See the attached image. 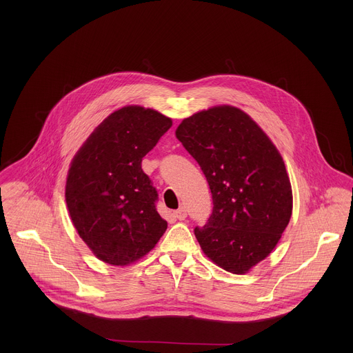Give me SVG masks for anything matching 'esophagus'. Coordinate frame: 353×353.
<instances>
[{
  "label": "esophagus",
  "instance_id": "obj_1",
  "mask_svg": "<svg viewBox=\"0 0 353 353\" xmlns=\"http://www.w3.org/2000/svg\"><path fill=\"white\" fill-rule=\"evenodd\" d=\"M174 216L179 219V221H184L185 218H187V211H185V208H179L177 211H174Z\"/></svg>",
  "mask_w": 353,
  "mask_h": 353
}]
</instances>
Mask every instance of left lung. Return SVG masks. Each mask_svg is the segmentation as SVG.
<instances>
[{
	"label": "left lung",
	"instance_id": "8db88e82",
	"mask_svg": "<svg viewBox=\"0 0 353 353\" xmlns=\"http://www.w3.org/2000/svg\"><path fill=\"white\" fill-rule=\"evenodd\" d=\"M177 139L198 162L214 210L195 237L207 257L245 274L279 241L292 216V187L283 159L248 114L216 106L184 119Z\"/></svg>",
	"mask_w": 353,
	"mask_h": 353
}]
</instances>
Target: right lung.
<instances>
[{
    "label": "right lung",
    "mask_w": 353,
    "mask_h": 353,
    "mask_svg": "<svg viewBox=\"0 0 353 353\" xmlns=\"http://www.w3.org/2000/svg\"><path fill=\"white\" fill-rule=\"evenodd\" d=\"M172 127L157 110L125 106L100 123L74 157L65 201L72 223L93 254L128 265L155 247L168 229L158 191L142 158Z\"/></svg>",
    "instance_id": "1"
}]
</instances>
